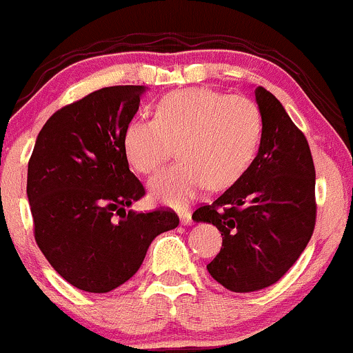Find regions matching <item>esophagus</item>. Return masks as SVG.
I'll return each instance as SVG.
<instances>
[{"label": "esophagus", "mask_w": 353, "mask_h": 353, "mask_svg": "<svg viewBox=\"0 0 353 353\" xmlns=\"http://www.w3.org/2000/svg\"><path fill=\"white\" fill-rule=\"evenodd\" d=\"M179 219H181V224H184V226H191L192 224V216L189 211L179 212Z\"/></svg>", "instance_id": "1"}]
</instances>
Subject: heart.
<instances>
[{
	"mask_svg": "<svg viewBox=\"0 0 353 353\" xmlns=\"http://www.w3.org/2000/svg\"><path fill=\"white\" fill-rule=\"evenodd\" d=\"M261 135L253 100L209 88H185L162 97L154 120L134 119L123 130L127 161L142 174L156 172L170 157L183 161L150 181L154 199L188 206L211 185L226 189L243 176Z\"/></svg>",
	"mask_w": 353,
	"mask_h": 353,
	"instance_id": "1",
	"label": "heart"
}]
</instances>
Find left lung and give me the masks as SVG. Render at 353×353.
<instances>
[{
	"instance_id": "1",
	"label": "left lung",
	"mask_w": 353,
	"mask_h": 353,
	"mask_svg": "<svg viewBox=\"0 0 353 353\" xmlns=\"http://www.w3.org/2000/svg\"><path fill=\"white\" fill-rule=\"evenodd\" d=\"M261 114L258 154L243 176L192 219L209 223L223 248L208 265L218 283L236 293L276 283L313 234L315 165L303 132L266 88H254Z\"/></svg>"
}]
</instances>
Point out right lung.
<instances>
[{"instance_id":"add662e5","label":"right lung","mask_w":353,"mask_h":353,"mask_svg":"<svg viewBox=\"0 0 353 353\" xmlns=\"http://www.w3.org/2000/svg\"><path fill=\"white\" fill-rule=\"evenodd\" d=\"M144 92L142 85L105 87L63 107L46 120L30 157L26 196L37 245L83 292L125 283L156 236L179 224L170 209H127L145 194L122 144Z\"/></svg>"}]
</instances>
